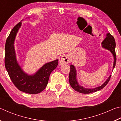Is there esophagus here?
<instances>
[{"instance_id":"34e87169","label":"esophagus","mask_w":121,"mask_h":121,"mask_svg":"<svg viewBox=\"0 0 121 121\" xmlns=\"http://www.w3.org/2000/svg\"><path fill=\"white\" fill-rule=\"evenodd\" d=\"M70 57L68 55H65V56H63L62 57L60 60V65H65V64H68V63L70 62Z\"/></svg>"}]
</instances>
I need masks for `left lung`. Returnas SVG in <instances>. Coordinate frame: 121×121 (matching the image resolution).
Segmentation results:
<instances>
[{
  "label": "left lung",
  "instance_id": "1",
  "mask_svg": "<svg viewBox=\"0 0 121 121\" xmlns=\"http://www.w3.org/2000/svg\"><path fill=\"white\" fill-rule=\"evenodd\" d=\"M102 46L104 48L109 50L112 52V55H113L114 58L113 68H114L115 67L116 62V55L115 53L116 43L114 37L111 34L109 33L107 34L106 37L103 40V42H102ZM70 68V70L69 75V81L70 85L73 87V89H74L75 91L81 93L89 94L90 93L95 92L96 91H99V90L103 89L107 84L109 82L110 77H111V75H110L105 82L102 85L100 86L94 88V89H86V88H84L83 86H80L78 84V83L76 79V71L75 67L73 65H71Z\"/></svg>",
  "mask_w": 121,
  "mask_h": 121
}]
</instances>
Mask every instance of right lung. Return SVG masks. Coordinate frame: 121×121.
<instances>
[{"instance_id": "add662e5", "label": "right lung", "mask_w": 121, "mask_h": 121, "mask_svg": "<svg viewBox=\"0 0 121 121\" xmlns=\"http://www.w3.org/2000/svg\"><path fill=\"white\" fill-rule=\"evenodd\" d=\"M21 25L20 22L14 26L6 41L5 68L12 82L20 91L29 94H37L46 87L51 73L58 65V60L46 63L34 75L24 73L16 61L14 46L16 33Z\"/></svg>"}]
</instances>
